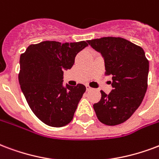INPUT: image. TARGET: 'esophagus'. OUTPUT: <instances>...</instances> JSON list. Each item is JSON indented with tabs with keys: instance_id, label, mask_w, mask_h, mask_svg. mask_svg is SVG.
I'll list each match as a JSON object with an SVG mask.
<instances>
[{
	"instance_id": "34e87169",
	"label": "esophagus",
	"mask_w": 159,
	"mask_h": 159,
	"mask_svg": "<svg viewBox=\"0 0 159 159\" xmlns=\"http://www.w3.org/2000/svg\"><path fill=\"white\" fill-rule=\"evenodd\" d=\"M86 89H87V91H89V90H91L92 88H90L89 85H86Z\"/></svg>"
}]
</instances>
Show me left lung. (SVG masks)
<instances>
[{
    "mask_svg": "<svg viewBox=\"0 0 159 159\" xmlns=\"http://www.w3.org/2000/svg\"><path fill=\"white\" fill-rule=\"evenodd\" d=\"M88 43L100 53L105 73L112 76L111 92L101 91L100 101L93 104L96 116L103 124H121L138 109L148 89L149 62L145 52L122 38L104 37Z\"/></svg>",
    "mask_w": 159,
    "mask_h": 159,
    "instance_id": "8db88e82",
    "label": "left lung"
}]
</instances>
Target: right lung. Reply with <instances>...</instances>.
<instances>
[{"label": "right lung", "instance_id": "right-lung-1", "mask_svg": "<svg viewBox=\"0 0 159 159\" xmlns=\"http://www.w3.org/2000/svg\"><path fill=\"white\" fill-rule=\"evenodd\" d=\"M87 42L43 41L29 45L20 56V87L32 111L44 124L61 127L72 120L86 87L63 85V73L89 46Z\"/></svg>", "mask_w": 159, "mask_h": 159}]
</instances>
